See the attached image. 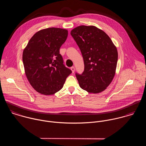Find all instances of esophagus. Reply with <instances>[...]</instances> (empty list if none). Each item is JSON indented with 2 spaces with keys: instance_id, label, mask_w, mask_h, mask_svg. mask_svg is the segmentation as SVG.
<instances>
[{
  "instance_id": "obj_1",
  "label": "esophagus",
  "mask_w": 146,
  "mask_h": 146,
  "mask_svg": "<svg viewBox=\"0 0 146 146\" xmlns=\"http://www.w3.org/2000/svg\"><path fill=\"white\" fill-rule=\"evenodd\" d=\"M71 70L72 73H74L75 72V67H71Z\"/></svg>"
}]
</instances>
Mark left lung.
<instances>
[{
    "mask_svg": "<svg viewBox=\"0 0 146 146\" xmlns=\"http://www.w3.org/2000/svg\"><path fill=\"white\" fill-rule=\"evenodd\" d=\"M83 57L84 70L76 76L82 89L89 93L104 91L116 71L118 53L110 37L93 26H80L71 31Z\"/></svg>",
    "mask_w": 146,
    "mask_h": 146,
    "instance_id": "obj_1",
    "label": "left lung"
}]
</instances>
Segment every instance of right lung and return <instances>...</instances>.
Segmentation results:
<instances>
[{
    "label": "right lung",
    "instance_id": "add662e5",
    "mask_svg": "<svg viewBox=\"0 0 146 146\" xmlns=\"http://www.w3.org/2000/svg\"><path fill=\"white\" fill-rule=\"evenodd\" d=\"M68 31L50 27L40 30L30 39L22 54L26 77L38 93L52 95L62 88L72 71L63 64L60 49Z\"/></svg>",
    "mask_w": 146,
    "mask_h": 146
}]
</instances>
